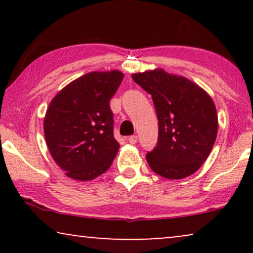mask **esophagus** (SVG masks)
Masks as SVG:
<instances>
[{"instance_id": "34e87169", "label": "esophagus", "mask_w": 253, "mask_h": 253, "mask_svg": "<svg viewBox=\"0 0 253 253\" xmlns=\"http://www.w3.org/2000/svg\"><path fill=\"white\" fill-rule=\"evenodd\" d=\"M137 136H130L129 138H127V141H129L130 144H132V145H134L137 143Z\"/></svg>"}]
</instances>
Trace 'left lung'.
I'll return each instance as SVG.
<instances>
[{
	"instance_id": "8db88e82",
	"label": "left lung",
	"mask_w": 253,
	"mask_h": 253,
	"mask_svg": "<svg viewBox=\"0 0 253 253\" xmlns=\"http://www.w3.org/2000/svg\"><path fill=\"white\" fill-rule=\"evenodd\" d=\"M132 79L152 95L159 120L158 145L146 154L151 169L168 179L195 174L216 139L212 98L196 83L164 69L137 72Z\"/></svg>"
}]
</instances>
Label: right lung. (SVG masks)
<instances>
[{"instance_id":"right-lung-1","label":"right lung","mask_w":253,"mask_h":253,"mask_svg":"<svg viewBox=\"0 0 253 253\" xmlns=\"http://www.w3.org/2000/svg\"><path fill=\"white\" fill-rule=\"evenodd\" d=\"M123 77L119 70L88 72L69 83L48 106L44 139L68 177L91 181L112 166L120 144L114 138L109 101Z\"/></svg>"}]
</instances>
